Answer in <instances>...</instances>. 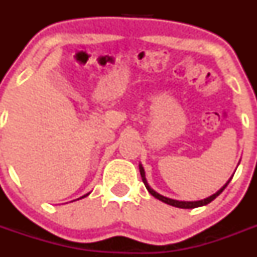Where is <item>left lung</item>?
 Here are the masks:
<instances>
[{
    "label": "left lung",
    "instance_id": "8db88e82",
    "mask_svg": "<svg viewBox=\"0 0 257 257\" xmlns=\"http://www.w3.org/2000/svg\"><path fill=\"white\" fill-rule=\"evenodd\" d=\"M239 165V163H238ZM139 170H140V175H142V179H143V183H144L145 188L148 189V192L151 193L152 196L154 197V198L160 199V201L165 202V203H167V205L170 206H174V207H179V208H196V207H201V206H206L208 205L210 202H212L213 199L216 198L217 196H220L222 193V190L225 189L226 187H228V184L230 183L231 178H233V175H231V178L229 179L228 181L225 183V185H222L221 188H220L219 190H217L215 194H212V196L207 197V198L205 199H201V201H176V199H171V198H167V197L162 196V194H160V193H157L156 190H153L151 188V185L148 184V181H147V178H145V171H144V167H143L142 163H139Z\"/></svg>",
    "mask_w": 257,
    "mask_h": 257
}]
</instances>
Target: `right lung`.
Instances as JSON below:
<instances>
[{"label": "right lung", "instance_id": "right-lung-1", "mask_svg": "<svg viewBox=\"0 0 257 257\" xmlns=\"http://www.w3.org/2000/svg\"><path fill=\"white\" fill-rule=\"evenodd\" d=\"M87 196H88V193H87V194H85V196L81 197V198H85V197H87ZM81 198H78V199H81Z\"/></svg>", "mask_w": 257, "mask_h": 257}]
</instances>
